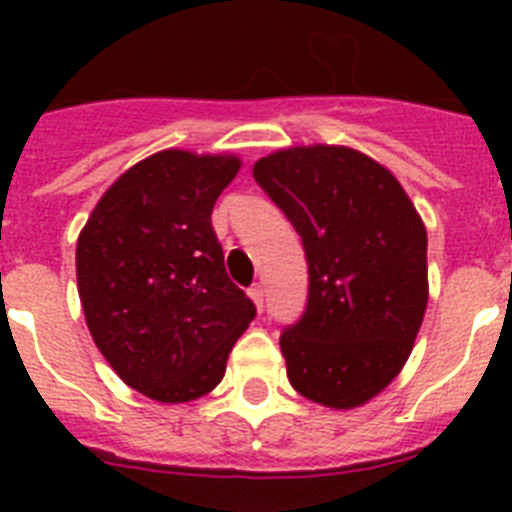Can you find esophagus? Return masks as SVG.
Instances as JSON below:
<instances>
[{
  "label": "esophagus",
  "mask_w": 512,
  "mask_h": 512,
  "mask_svg": "<svg viewBox=\"0 0 512 512\" xmlns=\"http://www.w3.org/2000/svg\"><path fill=\"white\" fill-rule=\"evenodd\" d=\"M248 297H251L253 305L259 307V310L264 307V287H261V284H253V287L248 289Z\"/></svg>",
  "instance_id": "34e87169"
}]
</instances>
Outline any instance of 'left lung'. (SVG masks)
I'll list each match as a JSON object with an SVG mask.
<instances>
[{"mask_svg": "<svg viewBox=\"0 0 512 512\" xmlns=\"http://www.w3.org/2000/svg\"><path fill=\"white\" fill-rule=\"evenodd\" d=\"M253 179L300 233L310 274L305 312L279 338L289 384L359 408L400 374L423 323V220L390 171L346 146L284 148Z\"/></svg>", "mask_w": 512, "mask_h": 512, "instance_id": "left-lung-1", "label": "left lung"}]
</instances>
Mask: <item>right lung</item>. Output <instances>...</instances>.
Returning <instances> with one entry per match:
<instances>
[{
    "instance_id": "add662e5",
    "label": "right lung",
    "mask_w": 512,
    "mask_h": 512,
    "mask_svg": "<svg viewBox=\"0 0 512 512\" xmlns=\"http://www.w3.org/2000/svg\"><path fill=\"white\" fill-rule=\"evenodd\" d=\"M238 156L153 153L102 194L76 243L89 333L122 382L158 402L215 390L256 318L230 282L212 207Z\"/></svg>"
}]
</instances>
